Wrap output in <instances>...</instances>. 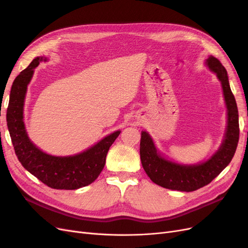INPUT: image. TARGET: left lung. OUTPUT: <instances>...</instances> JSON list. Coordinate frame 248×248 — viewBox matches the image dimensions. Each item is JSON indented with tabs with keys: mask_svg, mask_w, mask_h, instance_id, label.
<instances>
[{
	"mask_svg": "<svg viewBox=\"0 0 248 248\" xmlns=\"http://www.w3.org/2000/svg\"><path fill=\"white\" fill-rule=\"evenodd\" d=\"M206 64L220 80L228 108V126L220 148L211 158L200 164L182 166L164 159L157 152L154 142L146 131H141L140 161L149 178L164 188L179 191H194L208 185L228 167L234 157L239 141V116L234 94L229 84L228 73L218 59L210 56Z\"/></svg>",
	"mask_w": 248,
	"mask_h": 248,
	"instance_id": "left-lung-1",
	"label": "left lung"
}]
</instances>
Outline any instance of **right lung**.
<instances>
[{"instance_id": "obj_1", "label": "right lung", "mask_w": 248, "mask_h": 248, "mask_svg": "<svg viewBox=\"0 0 248 248\" xmlns=\"http://www.w3.org/2000/svg\"><path fill=\"white\" fill-rule=\"evenodd\" d=\"M42 60L46 61V58H35L14 79L7 108V126L14 151L28 171L50 188L78 189L91 184L100 175L108 149L121 131H115L86 151L73 156H51L37 148L30 140L25 128L24 103L34 69Z\"/></svg>"}]
</instances>
